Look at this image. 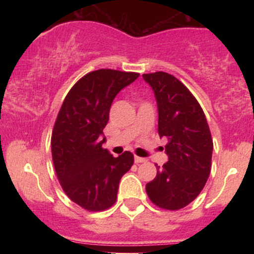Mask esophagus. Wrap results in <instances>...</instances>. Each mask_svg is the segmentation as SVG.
Here are the masks:
<instances>
[{
	"label": "esophagus",
	"mask_w": 254,
	"mask_h": 254,
	"mask_svg": "<svg viewBox=\"0 0 254 254\" xmlns=\"http://www.w3.org/2000/svg\"><path fill=\"white\" fill-rule=\"evenodd\" d=\"M147 160L144 159V157H141V156H135V162L136 164H142V162H145Z\"/></svg>",
	"instance_id": "34e87169"
}]
</instances>
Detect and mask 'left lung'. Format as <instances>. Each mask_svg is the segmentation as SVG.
Listing matches in <instances>:
<instances>
[{"label":"left lung","instance_id":"1","mask_svg":"<svg viewBox=\"0 0 254 254\" xmlns=\"http://www.w3.org/2000/svg\"><path fill=\"white\" fill-rule=\"evenodd\" d=\"M153 88L159 112L160 137H166L168 161L145 185L149 199L166 210H179L197 198L211 171L212 138L202 107L173 75H142Z\"/></svg>","mask_w":254,"mask_h":254}]
</instances>
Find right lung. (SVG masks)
<instances>
[{
    "label": "right lung",
    "instance_id": "1",
    "mask_svg": "<svg viewBox=\"0 0 254 254\" xmlns=\"http://www.w3.org/2000/svg\"><path fill=\"white\" fill-rule=\"evenodd\" d=\"M139 74L99 69L77 81L64 99L51 136L52 161L63 191L88 211L106 210L117 199L119 182L133 165L124 151L104 149V127L113 99Z\"/></svg>",
    "mask_w": 254,
    "mask_h": 254
}]
</instances>
